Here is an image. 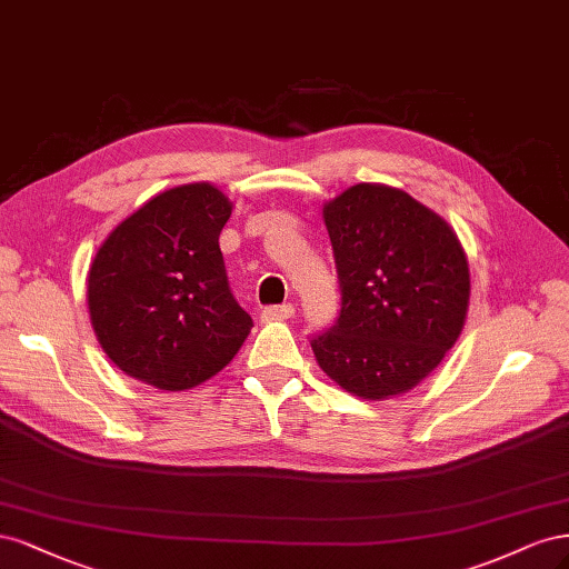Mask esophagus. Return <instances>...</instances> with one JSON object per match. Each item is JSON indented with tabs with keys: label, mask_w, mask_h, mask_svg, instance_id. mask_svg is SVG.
<instances>
[{
	"label": "esophagus",
	"mask_w": 569,
	"mask_h": 569,
	"mask_svg": "<svg viewBox=\"0 0 569 569\" xmlns=\"http://www.w3.org/2000/svg\"><path fill=\"white\" fill-rule=\"evenodd\" d=\"M296 315V307L292 305H277V307H264L262 309V321H286Z\"/></svg>",
	"instance_id": "34e87169"
}]
</instances>
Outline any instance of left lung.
<instances>
[{"instance_id":"8db88e82","label":"left lung","mask_w":569,"mask_h":569,"mask_svg":"<svg viewBox=\"0 0 569 569\" xmlns=\"http://www.w3.org/2000/svg\"><path fill=\"white\" fill-rule=\"evenodd\" d=\"M323 224L342 307L311 340L321 371L371 401L413 390L463 331L470 269L461 241L445 217L385 184L326 200Z\"/></svg>"}]
</instances>
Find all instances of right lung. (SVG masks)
Here are the masks:
<instances>
[{
    "instance_id": "right-lung-1",
    "label": "right lung",
    "mask_w": 569,
    "mask_h": 569,
    "mask_svg": "<svg viewBox=\"0 0 569 569\" xmlns=\"http://www.w3.org/2000/svg\"><path fill=\"white\" fill-rule=\"evenodd\" d=\"M233 203L208 181L162 191L106 236L87 273L101 350L122 373L181 392L241 350L252 319L231 296L219 233Z\"/></svg>"
}]
</instances>
